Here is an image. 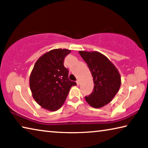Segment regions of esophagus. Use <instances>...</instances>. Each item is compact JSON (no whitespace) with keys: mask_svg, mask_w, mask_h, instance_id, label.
<instances>
[{"mask_svg":"<svg viewBox=\"0 0 148 148\" xmlns=\"http://www.w3.org/2000/svg\"><path fill=\"white\" fill-rule=\"evenodd\" d=\"M76 84H77V86H79V79H77V80H76Z\"/></svg>","mask_w":148,"mask_h":148,"instance_id":"obj_1","label":"esophagus"}]
</instances>
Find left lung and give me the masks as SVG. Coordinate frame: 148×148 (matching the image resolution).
I'll return each instance as SVG.
<instances>
[{
    "instance_id": "left-lung-1",
    "label": "left lung",
    "mask_w": 148,
    "mask_h": 148,
    "mask_svg": "<svg viewBox=\"0 0 148 148\" xmlns=\"http://www.w3.org/2000/svg\"><path fill=\"white\" fill-rule=\"evenodd\" d=\"M79 53L93 77V90L85 99L92 107L101 108L108 104L118 92L121 86L120 74L110 60L99 52L80 51Z\"/></svg>"
}]
</instances>
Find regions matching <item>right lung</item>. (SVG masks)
Wrapping results in <instances>:
<instances>
[{
	"label": "right lung",
	"instance_id": "1",
	"mask_svg": "<svg viewBox=\"0 0 148 148\" xmlns=\"http://www.w3.org/2000/svg\"><path fill=\"white\" fill-rule=\"evenodd\" d=\"M71 51L56 49L40 57L30 76V88L37 103L50 111H56L68 96L75 82L69 78V71L64 59Z\"/></svg>",
	"mask_w": 148,
	"mask_h": 148
}]
</instances>
